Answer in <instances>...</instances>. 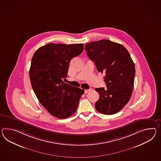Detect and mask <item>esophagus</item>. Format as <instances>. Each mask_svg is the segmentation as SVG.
<instances>
[{"instance_id": "34e87169", "label": "esophagus", "mask_w": 161, "mask_h": 161, "mask_svg": "<svg viewBox=\"0 0 161 161\" xmlns=\"http://www.w3.org/2000/svg\"><path fill=\"white\" fill-rule=\"evenodd\" d=\"M91 90V89H88V90H84V93L85 94H86V93H88V92H90V91Z\"/></svg>"}]
</instances>
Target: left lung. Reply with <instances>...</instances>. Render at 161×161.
<instances>
[{
  "mask_svg": "<svg viewBox=\"0 0 161 161\" xmlns=\"http://www.w3.org/2000/svg\"><path fill=\"white\" fill-rule=\"evenodd\" d=\"M84 48L97 70L105 73L106 88L95 89L99 94L95 109L104 114L118 113L129 101L133 90L135 66L129 52L107 39L86 43Z\"/></svg>",
  "mask_w": 161,
  "mask_h": 161,
  "instance_id": "left-lung-1",
  "label": "left lung"
}]
</instances>
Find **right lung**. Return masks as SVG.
I'll return each mask as SVG.
<instances>
[{
    "mask_svg": "<svg viewBox=\"0 0 161 161\" xmlns=\"http://www.w3.org/2000/svg\"><path fill=\"white\" fill-rule=\"evenodd\" d=\"M82 43H48L32 56L30 79L39 102L52 116L69 118L75 114L84 90L64 83L70 60L81 53Z\"/></svg>",
    "mask_w": 161,
    "mask_h": 161,
    "instance_id": "right-lung-1",
    "label": "right lung"
}]
</instances>
